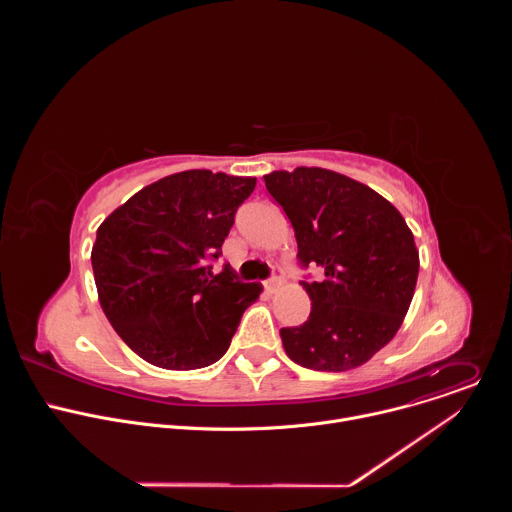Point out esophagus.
<instances>
[{
	"label": "esophagus",
	"mask_w": 512,
	"mask_h": 512,
	"mask_svg": "<svg viewBox=\"0 0 512 512\" xmlns=\"http://www.w3.org/2000/svg\"><path fill=\"white\" fill-rule=\"evenodd\" d=\"M281 283H283V279H281V275L277 273L273 279L265 281V289H267V291H271V294H273V291H277V289L281 287Z\"/></svg>",
	"instance_id": "obj_1"
}]
</instances>
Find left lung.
Instances as JSON below:
<instances>
[{
	"instance_id": "8db88e82",
	"label": "left lung",
	"mask_w": 512,
	"mask_h": 512,
	"mask_svg": "<svg viewBox=\"0 0 512 512\" xmlns=\"http://www.w3.org/2000/svg\"><path fill=\"white\" fill-rule=\"evenodd\" d=\"M285 210L302 265L322 281H302L310 318L281 328L285 354L300 367L342 373L369 362L401 328L419 273V251L401 212L344 174L300 166L263 176Z\"/></svg>"
}]
</instances>
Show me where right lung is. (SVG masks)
I'll use <instances>...</instances> for the list:
<instances>
[{"instance_id":"1","label":"right lung","mask_w":512,"mask_h":512,"mask_svg":"<svg viewBox=\"0 0 512 512\" xmlns=\"http://www.w3.org/2000/svg\"><path fill=\"white\" fill-rule=\"evenodd\" d=\"M257 178L186 170L135 192L97 231L91 251L99 304L121 340L166 371L221 358L261 283H241L210 259Z\"/></svg>"}]
</instances>
